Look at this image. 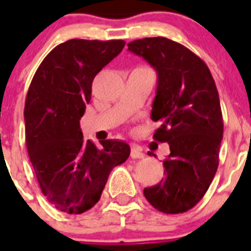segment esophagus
Segmentation results:
<instances>
[{
	"label": "esophagus",
	"mask_w": 251,
	"mask_h": 251,
	"mask_svg": "<svg viewBox=\"0 0 251 251\" xmlns=\"http://www.w3.org/2000/svg\"><path fill=\"white\" fill-rule=\"evenodd\" d=\"M130 157L136 159H141L145 157V154L142 152L141 147H138V146H132V148H130Z\"/></svg>",
	"instance_id": "obj_1"
}]
</instances>
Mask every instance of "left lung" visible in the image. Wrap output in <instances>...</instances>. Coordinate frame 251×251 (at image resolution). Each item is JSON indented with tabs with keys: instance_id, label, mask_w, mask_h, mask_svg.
<instances>
[{
	"instance_id": "1",
	"label": "left lung",
	"mask_w": 251,
	"mask_h": 251,
	"mask_svg": "<svg viewBox=\"0 0 251 251\" xmlns=\"http://www.w3.org/2000/svg\"><path fill=\"white\" fill-rule=\"evenodd\" d=\"M128 50L157 72L151 118L161 126L153 138L170 146L165 178L143 194L158 211L182 214L202 199L219 166L224 123L214 77L200 57L166 37L134 40Z\"/></svg>"
}]
</instances>
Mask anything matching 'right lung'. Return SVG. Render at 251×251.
I'll use <instances>...</instances> for the list:
<instances>
[{
  "mask_svg": "<svg viewBox=\"0 0 251 251\" xmlns=\"http://www.w3.org/2000/svg\"><path fill=\"white\" fill-rule=\"evenodd\" d=\"M123 40L73 39L40 64L25 101V134L37 182L49 202L66 214H83L98 202L115 166L129 157L127 143L84 141L80 118L95 75L123 50Z\"/></svg>",
  "mask_w": 251,
  "mask_h": 251,
  "instance_id": "add662e5",
  "label": "right lung"
}]
</instances>
